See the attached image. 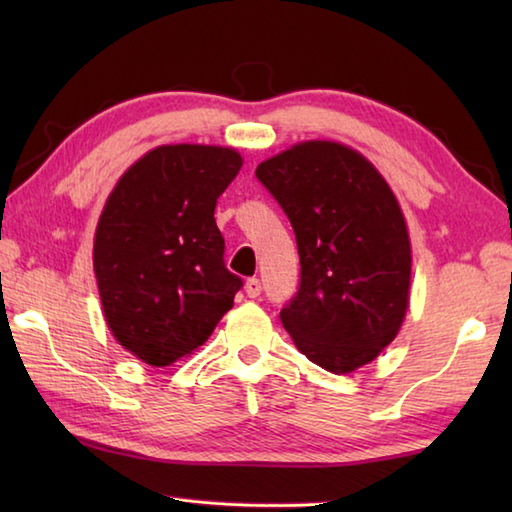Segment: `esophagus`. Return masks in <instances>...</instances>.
Here are the masks:
<instances>
[{"instance_id":"esophagus-1","label":"esophagus","mask_w":512,"mask_h":512,"mask_svg":"<svg viewBox=\"0 0 512 512\" xmlns=\"http://www.w3.org/2000/svg\"><path fill=\"white\" fill-rule=\"evenodd\" d=\"M244 290H246V295L250 299H255V297L262 295V281H259V279H248L246 284H244Z\"/></svg>"}]
</instances>
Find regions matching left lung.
I'll return each mask as SVG.
<instances>
[{
    "mask_svg": "<svg viewBox=\"0 0 512 512\" xmlns=\"http://www.w3.org/2000/svg\"><path fill=\"white\" fill-rule=\"evenodd\" d=\"M255 176L297 237L301 286L279 314L297 350L332 374L372 363L409 308L411 239L389 182L336 140H303Z\"/></svg>",
    "mask_w": 512,
    "mask_h": 512,
    "instance_id": "obj_1",
    "label": "left lung"
}]
</instances>
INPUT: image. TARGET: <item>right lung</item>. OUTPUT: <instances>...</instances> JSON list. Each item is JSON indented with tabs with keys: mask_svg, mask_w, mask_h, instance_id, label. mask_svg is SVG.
Wrapping results in <instances>:
<instances>
[{
	"mask_svg": "<svg viewBox=\"0 0 512 512\" xmlns=\"http://www.w3.org/2000/svg\"><path fill=\"white\" fill-rule=\"evenodd\" d=\"M244 165L233 147L160 145L129 167L94 233L103 317L129 354L167 367L193 354L233 308L217 198Z\"/></svg>",
	"mask_w": 512,
	"mask_h": 512,
	"instance_id": "right-lung-1",
	"label": "right lung"
}]
</instances>
